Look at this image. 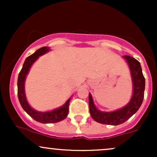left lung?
I'll return each instance as SVG.
<instances>
[{"label": "left lung", "instance_id": "1", "mask_svg": "<svg viewBox=\"0 0 157 157\" xmlns=\"http://www.w3.org/2000/svg\"><path fill=\"white\" fill-rule=\"evenodd\" d=\"M127 62L130 69L133 85V94L130 101L122 109L114 111H101L97 109L94 103L91 94H89V111L93 120L101 124L118 125L125 122L132 117L141 106L144 98L145 80L142 71L140 63L130 56H122Z\"/></svg>", "mask_w": 157, "mask_h": 157}]
</instances>
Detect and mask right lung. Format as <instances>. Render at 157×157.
<instances>
[{"label":"right lung","mask_w":157,"mask_h":157,"mask_svg":"<svg viewBox=\"0 0 157 157\" xmlns=\"http://www.w3.org/2000/svg\"><path fill=\"white\" fill-rule=\"evenodd\" d=\"M49 51V47L44 46L37 49L35 53L27 57L23 65V68L20 71L18 78H17V96H18L19 102L23 109L36 121L44 124L55 123V122L63 120L68 113L70 100L72 97V96L70 97L67 101L65 102L64 105L60 106L58 109H55L50 111H45V112L36 111L32 109L27 101L26 94H25V80H26V75H28L31 66L39 58L40 56L44 55Z\"/></svg>","instance_id":"right-lung-1"}]
</instances>
